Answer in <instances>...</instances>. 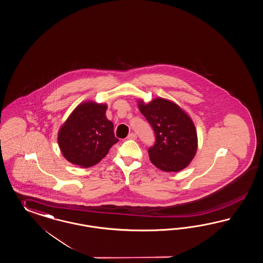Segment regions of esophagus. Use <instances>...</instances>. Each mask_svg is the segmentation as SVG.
Segmentation results:
<instances>
[{"label": "esophagus", "mask_w": 263, "mask_h": 263, "mask_svg": "<svg viewBox=\"0 0 263 263\" xmlns=\"http://www.w3.org/2000/svg\"><path fill=\"white\" fill-rule=\"evenodd\" d=\"M127 139H128V140H136L137 135L135 133H130V134L128 135V137H127Z\"/></svg>", "instance_id": "esophagus-1"}]
</instances>
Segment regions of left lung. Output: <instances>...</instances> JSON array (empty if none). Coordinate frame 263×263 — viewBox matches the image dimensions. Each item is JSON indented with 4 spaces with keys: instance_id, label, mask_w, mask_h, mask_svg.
<instances>
[{
    "instance_id": "obj_1",
    "label": "left lung",
    "mask_w": 263,
    "mask_h": 263,
    "mask_svg": "<svg viewBox=\"0 0 263 263\" xmlns=\"http://www.w3.org/2000/svg\"><path fill=\"white\" fill-rule=\"evenodd\" d=\"M138 107L154 128L155 144L148 148L149 160L165 172H179L194 158L198 139L191 117L170 100L155 98Z\"/></svg>"
}]
</instances>
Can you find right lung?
I'll return each instance as SVG.
<instances>
[{
	"label": "right lung",
	"mask_w": 263,
	"mask_h": 263,
	"mask_svg": "<svg viewBox=\"0 0 263 263\" xmlns=\"http://www.w3.org/2000/svg\"><path fill=\"white\" fill-rule=\"evenodd\" d=\"M107 104L85 101L72 110L58 131V145L71 163L88 168L108 154L117 144L114 124L106 117Z\"/></svg>",
	"instance_id": "right-lung-1"
}]
</instances>
